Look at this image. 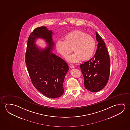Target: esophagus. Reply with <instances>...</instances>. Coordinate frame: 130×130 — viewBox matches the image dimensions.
<instances>
[{
	"mask_svg": "<svg viewBox=\"0 0 130 130\" xmlns=\"http://www.w3.org/2000/svg\"><path fill=\"white\" fill-rule=\"evenodd\" d=\"M69 66L70 67V68H74V66L72 64H70V65H69Z\"/></svg>",
	"mask_w": 130,
	"mask_h": 130,
	"instance_id": "esophagus-1",
	"label": "esophagus"
}]
</instances>
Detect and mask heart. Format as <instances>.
I'll return each mask as SVG.
<instances>
[{"mask_svg":"<svg viewBox=\"0 0 130 130\" xmlns=\"http://www.w3.org/2000/svg\"><path fill=\"white\" fill-rule=\"evenodd\" d=\"M64 39L56 41L55 47L58 53L65 58L71 52L72 48L74 52L67 58L69 62L87 60L94 53L96 46L95 39L83 31L70 32L64 36Z\"/></svg>","mask_w":130,"mask_h":130,"instance_id":"b5f03b06","label":"heart"}]
</instances>
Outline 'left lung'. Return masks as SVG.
Returning <instances> with one entry per match:
<instances>
[{
    "mask_svg": "<svg viewBox=\"0 0 130 130\" xmlns=\"http://www.w3.org/2000/svg\"><path fill=\"white\" fill-rule=\"evenodd\" d=\"M96 38L98 44L95 55L79 66L84 76L85 87L92 92H97L105 87L109 79L110 70L107 49L96 31Z\"/></svg>",
    "mask_w": 130,
    "mask_h": 130,
    "instance_id": "obj_1",
    "label": "left lung"
}]
</instances>
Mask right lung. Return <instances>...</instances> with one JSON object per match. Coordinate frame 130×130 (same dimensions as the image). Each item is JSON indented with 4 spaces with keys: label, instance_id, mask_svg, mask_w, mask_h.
Returning a JSON list of instances; mask_svg holds the SVG:
<instances>
[{
    "label": "right lung",
    "instance_id": "right-lung-1",
    "mask_svg": "<svg viewBox=\"0 0 130 130\" xmlns=\"http://www.w3.org/2000/svg\"><path fill=\"white\" fill-rule=\"evenodd\" d=\"M54 32L46 27H37L29 36L26 54V63L31 82L37 90L51 99L61 97L64 93L63 83L69 70L66 62L52 53ZM44 39L45 48L36 44Z\"/></svg>",
    "mask_w": 130,
    "mask_h": 130
}]
</instances>
